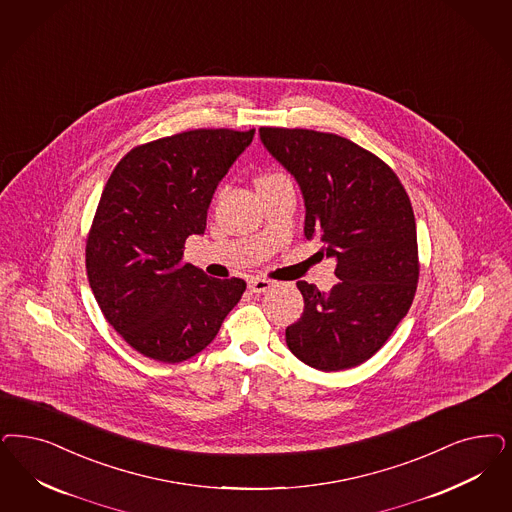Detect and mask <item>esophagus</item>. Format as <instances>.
<instances>
[{
  "label": "esophagus",
  "instance_id": "1",
  "mask_svg": "<svg viewBox=\"0 0 512 512\" xmlns=\"http://www.w3.org/2000/svg\"><path fill=\"white\" fill-rule=\"evenodd\" d=\"M274 285H276V282H272L268 278H251L249 280V291L255 293V295H261V293H266Z\"/></svg>",
  "mask_w": 512,
  "mask_h": 512
}]
</instances>
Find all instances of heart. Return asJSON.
<instances>
[{"mask_svg": "<svg viewBox=\"0 0 512 512\" xmlns=\"http://www.w3.org/2000/svg\"><path fill=\"white\" fill-rule=\"evenodd\" d=\"M283 174H263V176L257 177V187H261V185H266V183H272V181H278V179H282Z\"/></svg>", "mask_w": 512, "mask_h": 512, "instance_id": "heart-1", "label": "heart"}]
</instances>
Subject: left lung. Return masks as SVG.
Instances as JSON below:
<instances>
[{"label":"left lung","mask_w":512,"mask_h":512,"mask_svg":"<svg viewBox=\"0 0 512 512\" xmlns=\"http://www.w3.org/2000/svg\"><path fill=\"white\" fill-rule=\"evenodd\" d=\"M272 157L299 181L304 236L335 257L329 293L297 282L304 312L285 329L295 357L318 371H346L378 352L405 318L418 287L416 219L397 174L338 134L261 126Z\"/></svg>","instance_id":"left-lung-1"}]
</instances>
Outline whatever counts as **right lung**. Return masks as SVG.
I'll return each mask as SVG.
<instances>
[{
	"label": "right lung",
	"mask_w": 512,
	"mask_h": 512,
	"mask_svg": "<svg viewBox=\"0 0 512 512\" xmlns=\"http://www.w3.org/2000/svg\"><path fill=\"white\" fill-rule=\"evenodd\" d=\"M253 134L196 128L141 143L107 179L85 247L90 289L107 323L149 359L202 352L246 291L240 278L185 265L183 249L206 230L217 183Z\"/></svg>",
	"instance_id": "add662e5"
}]
</instances>
